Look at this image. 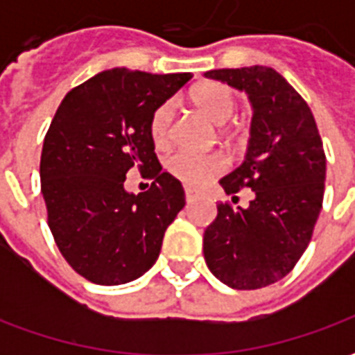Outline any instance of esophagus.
Wrapping results in <instances>:
<instances>
[{
	"label": "esophagus",
	"mask_w": 355,
	"mask_h": 355,
	"mask_svg": "<svg viewBox=\"0 0 355 355\" xmlns=\"http://www.w3.org/2000/svg\"><path fill=\"white\" fill-rule=\"evenodd\" d=\"M184 193H186V201L188 203H192V201L200 200L201 193L198 192V190H193V188H184Z\"/></svg>",
	"instance_id": "1"
}]
</instances>
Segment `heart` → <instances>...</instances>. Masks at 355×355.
I'll use <instances>...</instances> for the list:
<instances>
[{
    "mask_svg": "<svg viewBox=\"0 0 355 355\" xmlns=\"http://www.w3.org/2000/svg\"><path fill=\"white\" fill-rule=\"evenodd\" d=\"M192 102L203 116H207L213 123L224 125L230 121L236 110L238 98L223 83H203L192 91ZM175 117V104L171 101L162 102L150 119V137L157 148L169 144L171 129ZM224 162L216 154H196L188 150H178L167 159V169L173 177L182 180L184 184H201L207 178L223 169Z\"/></svg>",
    "mask_w": 355,
    "mask_h": 355,
    "instance_id": "b5f03b06",
    "label": "heart"
}]
</instances>
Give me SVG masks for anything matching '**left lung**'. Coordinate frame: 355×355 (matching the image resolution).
Segmentation results:
<instances>
[{
    "mask_svg": "<svg viewBox=\"0 0 355 355\" xmlns=\"http://www.w3.org/2000/svg\"><path fill=\"white\" fill-rule=\"evenodd\" d=\"M243 91L253 117L239 167L220 178L226 196L254 193L247 207L216 205L203 234L211 274L232 289H261L295 268L312 239L325 190V154L306 101L268 66L203 73Z\"/></svg>",
    "mask_w": 355,
    "mask_h": 355,
    "instance_id": "left-lung-1",
    "label": "left lung"
}]
</instances>
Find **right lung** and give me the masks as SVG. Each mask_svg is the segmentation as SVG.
Returning <instances> with one entry per match:
<instances>
[{
	"mask_svg": "<svg viewBox=\"0 0 355 355\" xmlns=\"http://www.w3.org/2000/svg\"><path fill=\"white\" fill-rule=\"evenodd\" d=\"M190 80L112 68L60 102L43 140L42 193L57 247L89 282L121 285L148 272L184 207V188L157 162L150 119ZM131 168L155 178L150 191L124 190Z\"/></svg>",
	"mask_w": 355,
	"mask_h": 355,
	"instance_id": "add662e5",
	"label": "right lung"
}]
</instances>
